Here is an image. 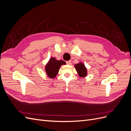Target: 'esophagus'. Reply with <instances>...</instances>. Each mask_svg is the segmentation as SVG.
<instances>
[{
	"label": "esophagus",
	"instance_id": "1",
	"mask_svg": "<svg viewBox=\"0 0 131 131\" xmlns=\"http://www.w3.org/2000/svg\"><path fill=\"white\" fill-rule=\"evenodd\" d=\"M66 63L67 65H70L71 64V61H67Z\"/></svg>",
	"mask_w": 131,
	"mask_h": 131
}]
</instances>
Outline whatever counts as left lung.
Returning a JSON list of instances; mask_svg holds the SVG:
<instances>
[{"label": "left lung", "mask_w": 131, "mask_h": 131, "mask_svg": "<svg viewBox=\"0 0 131 131\" xmlns=\"http://www.w3.org/2000/svg\"><path fill=\"white\" fill-rule=\"evenodd\" d=\"M78 75L80 78H85L88 75V70L86 68L85 64L82 62H80L74 65Z\"/></svg>", "instance_id": "left-lung-1"}]
</instances>
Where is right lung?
Listing matches in <instances>:
<instances>
[{"instance_id":"right-lung-1","label":"right lung","mask_w":131,"mask_h":131,"mask_svg":"<svg viewBox=\"0 0 131 131\" xmlns=\"http://www.w3.org/2000/svg\"><path fill=\"white\" fill-rule=\"evenodd\" d=\"M66 63L63 60H57L54 57H51L45 67V70L47 77L53 79L57 76L61 66Z\"/></svg>"}]
</instances>
